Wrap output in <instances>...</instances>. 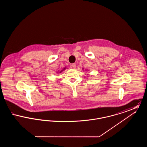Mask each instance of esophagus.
<instances>
[{
	"label": "esophagus",
	"instance_id": "1",
	"mask_svg": "<svg viewBox=\"0 0 147 147\" xmlns=\"http://www.w3.org/2000/svg\"><path fill=\"white\" fill-rule=\"evenodd\" d=\"M70 66H71V68L75 69L76 68V63H73V64H71Z\"/></svg>",
	"mask_w": 147,
	"mask_h": 147
}]
</instances>
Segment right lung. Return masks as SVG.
I'll return each mask as SVG.
<instances>
[{
  "label": "right lung",
  "mask_w": 147,
  "mask_h": 147,
  "mask_svg": "<svg viewBox=\"0 0 147 147\" xmlns=\"http://www.w3.org/2000/svg\"><path fill=\"white\" fill-rule=\"evenodd\" d=\"M65 69H66V68H65H65H63V70H61V71H59V73H61V72H62V71H63V70H65Z\"/></svg>",
  "instance_id": "1"
}]
</instances>
